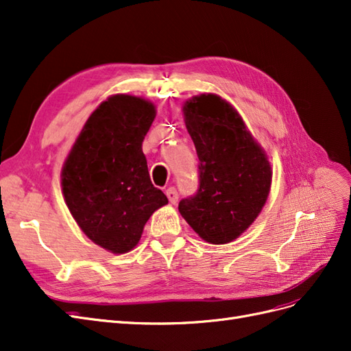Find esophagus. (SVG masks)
Returning <instances> with one entry per match:
<instances>
[{
  "mask_svg": "<svg viewBox=\"0 0 351 351\" xmlns=\"http://www.w3.org/2000/svg\"><path fill=\"white\" fill-rule=\"evenodd\" d=\"M165 195H167L168 200L171 202V204H177V200H178V192H177L176 187H168V189L165 190Z\"/></svg>",
  "mask_w": 351,
  "mask_h": 351,
  "instance_id": "1",
  "label": "esophagus"
}]
</instances>
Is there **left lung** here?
Here are the masks:
<instances>
[{
  "instance_id": "obj_1",
  "label": "left lung",
  "mask_w": 351,
  "mask_h": 351,
  "mask_svg": "<svg viewBox=\"0 0 351 351\" xmlns=\"http://www.w3.org/2000/svg\"><path fill=\"white\" fill-rule=\"evenodd\" d=\"M186 127L199 158V187L178 210L212 244L237 239L256 219L271 187V165L231 105L217 95L184 104Z\"/></svg>"
}]
</instances>
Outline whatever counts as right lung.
Masks as SVG:
<instances>
[{
  "mask_svg": "<svg viewBox=\"0 0 351 351\" xmlns=\"http://www.w3.org/2000/svg\"><path fill=\"white\" fill-rule=\"evenodd\" d=\"M155 107L115 95L92 112L62 168V193L92 241L112 253L132 250L146 221L168 204L147 171L142 142Z\"/></svg>",
  "mask_w": 351,
  "mask_h": 351,
  "instance_id": "add662e5",
  "label": "right lung"
}]
</instances>
